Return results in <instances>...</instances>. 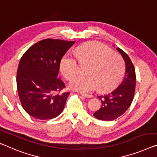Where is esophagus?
<instances>
[{"instance_id": "esophagus-1", "label": "esophagus", "mask_w": 157, "mask_h": 157, "mask_svg": "<svg viewBox=\"0 0 157 157\" xmlns=\"http://www.w3.org/2000/svg\"><path fill=\"white\" fill-rule=\"evenodd\" d=\"M81 95L82 96V97H86V98H91V97H92V95L86 94H81Z\"/></svg>"}]
</instances>
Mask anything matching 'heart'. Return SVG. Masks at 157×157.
<instances>
[{
	"instance_id": "obj_1",
	"label": "heart",
	"mask_w": 157,
	"mask_h": 157,
	"mask_svg": "<svg viewBox=\"0 0 157 157\" xmlns=\"http://www.w3.org/2000/svg\"><path fill=\"white\" fill-rule=\"evenodd\" d=\"M75 56L66 53L63 56L60 69L68 80L78 75L80 65H86V76L75 79L70 86L79 92L88 93L98 86L103 92L113 90L118 85L125 72V63L121 56L100 42H88L78 46Z\"/></svg>"
}]
</instances>
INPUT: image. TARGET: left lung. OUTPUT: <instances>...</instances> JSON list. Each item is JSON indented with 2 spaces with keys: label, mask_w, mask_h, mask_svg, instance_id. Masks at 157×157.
<instances>
[{
  "label": "left lung",
  "mask_w": 157,
  "mask_h": 157,
  "mask_svg": "<svg viewBox=\"0 0 157 157\" xmlns=\"http://www.w3.org/2000/svg\"><path fill=\"white\" fill-rule=\"evenodd\" d=\"M125 63V75L122 82L108 94L98 97L101 107L94 113L95 118L101 121L115 120L125 113L132 104L135 92L136 75L134 65L125 52L117 48Z\"/></svg>",
  "instance_id": "obj_1"
}]
</instances>
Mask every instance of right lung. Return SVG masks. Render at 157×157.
I'll use <instances>...</instances> for the list:
<instances>
[{"instance_id": "1", "label": "right lung", "mask_w": 157, "mask_h": 157, "mask_svg": "<svg viewBox=\"0 0 157 157\" xmlns=\"http://www.w3.org/2000/svg\"><path fill=\"white\" fill-rule=\"evenodd\" d=\"M75 41L46 39L27 49L21 58L17 72L19 98L25 111L40 120L61 113L70 92L58 78L63 56Z\"/></svg>"}]
</instances>
